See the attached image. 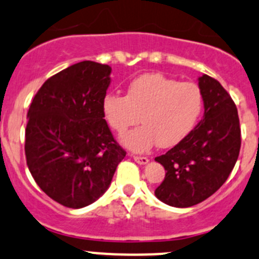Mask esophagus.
Instances as JSON below:
<instances>
[{
  "instance_id": "obj_1",
  "label": "esophagus",
  "mask_w": 259,
  "mask_h": 259,
  "mask_svg": "<svg viewBox=\"0 0 259 259\" xmlns=\"http://www.w3.org/2000/svg\"><path fill=\"white\" fill-rule=\"evenodd\" d=\"M133 159H134V160L137 161L138 164H140V165H145V164L149 163V159L146 158V156H138V155H134V156H133Z\"/></svg>"
}]
</instances>
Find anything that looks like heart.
I'll return each mask as SVG.
<instances>
[{
  "label": "heart",
  "instance_id": "b5f03b06",
  "mask_svg": "<svg viewBox=\"0 0 259 259\" xmlns=\"http://www.w3.org/2000/svg\"><path fill=\"white\" fill-rule=\"evenodd\" d=\"M203 109L204 99L195 83L161 74L142 75L129 83L126 95L106 94L101 103L106 124L117 134L142 121L121 137L122 144L137 153L178 145L195 129Z\"/></svg>",
  "mask_w": 259,
  "mask_h": 259
}]
</instances>
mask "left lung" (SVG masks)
I'll return each instance as SVG.
<instances>
[{
    "label": "left lung",
    "mask_w": 259,
    "mask_h": 259,
    "mask_svg": "<svg viewBox=\"0 0 259 259\" xmlns=\"http://www.w3.org/2000/svg\"><path fill=\"white\" fill-rule=\"evenodd\" d=\"M204 115L182 143L156 156L166 170L155 197L165 204L188 208L217 192L233 170L241 149V127L236 104L215 79H198Z\"/></svg>",
    "instance_id": "1"
}]
</instances>
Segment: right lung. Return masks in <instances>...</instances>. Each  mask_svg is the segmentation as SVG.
I'll return each instance as SVG.
<instances>
[{"mask_svg":"<svg viewBox=\"0 0 259 259\" xmlns=\"http://www.w3.org/2000/svg\"><path fill=\"white\" fill-rule=\"evenodd\" d=\"M111 67L81 61L44 82L27 113L25 154L38 187L51 199L79 209L110 185L126 151L114 139L101 103Z\"/></svg>","mask_w":259,"mask_h":259,"instance_id":"add662e5","label":"right lung"}]
</instances>
